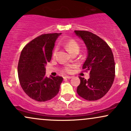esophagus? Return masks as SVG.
<instances>
[{
    "mask_svg": "<svg viewBox=\"0 0 131 131\" xmlns=\"http://www.w3.org/2000/svg\"><path fill=\"white\" fill-rule=\"evenodd\" d=\"M65 78H67V79H71V78H72V76H67L64 77Z\"/></svg>",
    "mask_w": 131,
    "mask_h": 131,
    "instance_id": "1",
    "label": "esophagus"
}]
</instances>
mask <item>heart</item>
Segmentation results:
<instances>
[{
    "mask_svg": "<svg viewBox=\"0 0 131 131\" xmlns=\"http://www.w3.org/2000/svg\"><path fill=\"white\" fill-rule=\"evenodd\" d=\"M64 47H65L67 50L70 53H71L72 52H74V51L76 50H79V45H78V43L76 42L73 39L69 40L66 42L64 43ZM57 50V49H55V50H54L53 53V55H55V54H56ZM64 71H65L66 72H67V73H68V72L70 71V68H66Z\"/></svg>",
    "mask_w": 131,
    "mask_h": 131,
    "instance_id": "heart-1",
    "label": "heart"
}]
</instances>
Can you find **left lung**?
<instances>
[{
    "label": "left lung",
    "instance_id": "8db88e82",
    "mask_svg": "<svg viewBox=\"0 0 131 131\" xmlns=\"http://www.w3.org/2000/svg\"><path fill=\"white\" fill-rule=\"evenodd\" d=\"M76 35L84 42L88 56L82 69L89 72L86 80L79 78L78 95L87 100H97L103 97L113 83L115 63L112 49L103 39L95 34L85 31H74Z\"/></svg>",
    "mask_w": 131,
    "mask_h": 131
}]
</instances>
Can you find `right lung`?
<instances>
[{
	"label": "right lung",
	"instance_id": "1",
	"mask_svg": "<svg viewBox=\"0 0 131 131\" xmlns=\"http://www.w3.org/2000/svg\"><path fill=\"white\" fill-rule=\"evenodd\" d=\"M61 33L42 34L23 48L18 65L19 83L30 98L38 102L53 99L63 81L60 76H46V66L50 62L55 43Z\"/></svg>",
	"mask_w": 131,
	"mask_h": 131
}]
</instances>
